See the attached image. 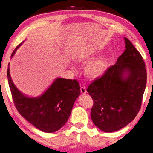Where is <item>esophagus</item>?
Here are the masks:
<instances>
[{
	"label": "esophagus",
	"mask_w": 153,
	"mask_h": 153,
	"mask_svg": "<svg viewBox=\"0 0 153 153\" xmlns=\"http://www.w3.org/2000/svg\"><path fill=\"white\" fill-rule=\"evenodd\" d=\"M81 92L82 94H85L87 93V91H86V88L85 87H81Z\"/></svg>",
	"instance_id": "1"
}]
</instances>
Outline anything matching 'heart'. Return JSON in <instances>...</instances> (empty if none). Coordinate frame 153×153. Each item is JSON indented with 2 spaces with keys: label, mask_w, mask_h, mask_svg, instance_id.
Segmentation results:
<instances>
[{
  "label": "heart",
  "mask_w": 153,
  "mask_h": 153,
  "mask_svg": "<svg viewBox=\"0 0 153 153\" xmlns=\"http://www.w3.org/2000/svg\"><path fill=\"white\" fill-rule=\"evenodd\" d=\"M94 55L89 51H83L76 55L75 59L78 63L85 64L91 62ZM108 68V61L106 58L100 59L91 63L87 67L85 74L89 79L96 80L102 77Z\"/></svg>",
  "instance_id": "1"
}]
</instances>
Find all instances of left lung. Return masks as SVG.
Masks as SVG:
<instances>
[{"mask_svg": "<svg viewBox=\"0 0 153 153\" xmlns=\"http://www.w3.org/2000/svg\"><path fill=\"white\" fill-rule=\"evenodd\" d=\"M125 51L87 91L94 100L91 117L101 131L111 133L133 120L139 112L147 73L142 55L124 37Z\"/></svg>", "mask_w": 153, "mask_h": 153, "instance_id": "1", "label": "left lung"}]
</instances>
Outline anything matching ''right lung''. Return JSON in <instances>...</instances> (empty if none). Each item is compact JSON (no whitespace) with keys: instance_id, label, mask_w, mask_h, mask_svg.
<instances>
[{"instance_id":"obj_1","label":"right lung","mask_w":153,"mask_h":153,"mask_svg":"<svg viewBox=\"0 0 153 153\" xmlns=\"http://www.w3.org/2000/svg\"><path fill=\"white\" fill-rule=\"evenodd\" d=\"M20 43L13 51L11 57ZM7 79L14 105L23 117L37 128L45 133H53L66 123L75 100L81 90L76 79L57 78L40 96L30 98L18 90L7 69Z\"/></svg>"}]
</instances>
